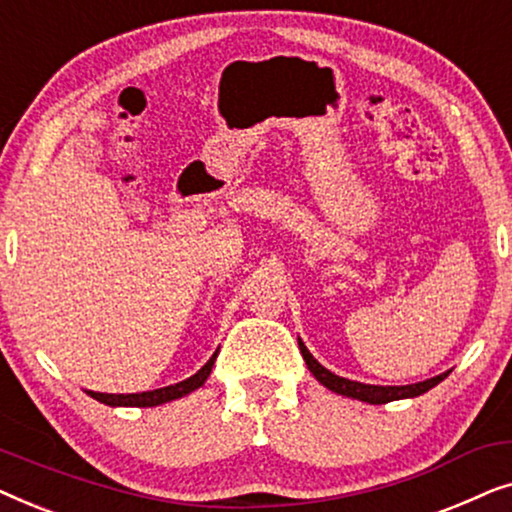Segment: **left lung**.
Returning <instances> with one entry per match:
<instances>
[{"instance_id":"8db88e82","label":"left lung","mask_w":512,"mask_h":512,"mask_svg":"<svg viewBox=\"0 0 512 512\" xmlns=\"http://www.w3.org/2000/svg\"><path fill=\"white\" fill-rule=\"evenodd\" d=\"M298 347H300V354H303V359L307 363V368H310V373L317 377V380L324 384V387L335 391V394L359 398V401H366V403H373V405L391 403V401H398V398L422 396L424 391L436 387L438 382H443L445 377L450 375V373H443L438 377H431V380H424V382H417V384H405V387H375V384H361V382L345 380V377H338L335 373H331V370H326L317 359H314L310 352H307L303 340H298Z\"/></svg>"}]
</instances>
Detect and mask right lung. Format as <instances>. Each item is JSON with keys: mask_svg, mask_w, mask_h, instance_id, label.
Wrapping results in <instances>:
<instances>
[{"mask_svg": "<svg viewBox=\"0 0 512 512\" xmlns=\"http://www.w3.org/2000/svg\"><path fill=\"white\" fill-rule=\"evenodd\" d=\"M216 354H219V352H216ZM216 354L193 377H188V380L179 382V384H172V387L142 391V394H95V391H88V394L97 398L100 403H107V405H132V408H153V405L174 401V398H181V396L191 394V391H195L198 387H202V384H205V380L209 377V373H212Z\"/></svg>", "mask_w": 512, "mask_h": 512, "instance_id": "add662e5", "label": "right lung"}]
</instances>
